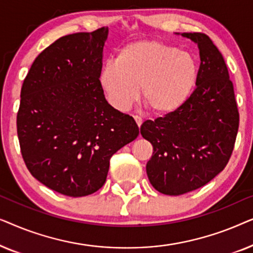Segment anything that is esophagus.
<instances>
[{"mask_svg":"<svg viewBox=\"0 0 253 253\" xmlns=\"http://www.w3.org/2000/svg\"><path fill=\"white\" fill-rule=\"evenodd\" d=\"M133 119H134V121H136L138 127H140L141 124H143V120H141V117H139V116H133Z\"/></svg>","mask_w":253,"mask_h":253,"instance_id":"34e87169","label":"esophagus"}]
</instances>
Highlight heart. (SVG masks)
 Returning <instances> with one entry per match:
<instances>
[{
    "label": "heart",
    "mask_w": 253,
    "mask_h": 253,
    "mask_svg": "<svg viewBox=\"0 0 253 253\" xmlns=\"http://www.w3.org/2000/svg\"><path fill=\"white\" fill-rule=\"evenodd\" d=\"M197 74L196 62L186 51L159 40H139L103 65L100 83L116 109L130 107L140 87L145 106L154 115L165 116L186 101Z\"/></svg>",
    "instance_id": "obj_1"
}]
</instances>
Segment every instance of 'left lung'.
Returning <instances> with one entry per match:
<instances>
[{"instance_id": "obj_1", "label": "left lung", "mask_w": 253, "mask_h": 253, "mask_svg": "<svg viewBox=\"0 0 253 253\" xmlns=\"http://www.w3.org/2000/svg\"><path fill=\"white\" fill-rule=\"evenodd\" d=\"M181 36L198 44L197 87L177 110L140 126L141 136L153 146L146 165L148 179L155 190L169 196L202 188L223 170L240 124L222 54L206 34Z\"/></svg>"}]
</instances>
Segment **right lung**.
I'll list each match as a JSON object with an SVG mask.
<instances>
[{"label":"right lung","mask_w":253,"mask_h":253,"mask_svg":"<svg viewBox=\"0 0 253 253\" xmlns=\"http://www.w3.org/2000/svg\"><path fill=\"white\" fill-rule=\"evenodd\" d=\"M107 37L101 27L57 39L38 55L20 91L17 133L26 167L64 196L98 191L113 154L139 134L132 117L103 94Z\"/></svg>","instance_id":"right-lung-1"}]
</instances>
